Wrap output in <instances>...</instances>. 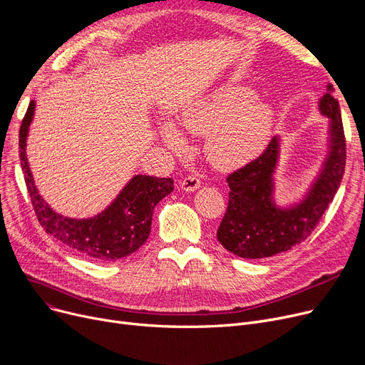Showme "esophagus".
<instances>
[{
	"mask_svg": "<svg viewBox=\"0 0 365 365\" xmlns=\"http://www.w3.org/2000/svg\"><path fill=\"white\" fill-rule=\"evenodd\" d=\"M200 185H201V182L197 176H187L180 183V187H182V190H185V192H195V190L200 187Z\"/></svg>",
	"mask_w": 365,
	"mask_h": 365,
	"instance_id": "1",
	"label": "esophagus"
}]
</instances>
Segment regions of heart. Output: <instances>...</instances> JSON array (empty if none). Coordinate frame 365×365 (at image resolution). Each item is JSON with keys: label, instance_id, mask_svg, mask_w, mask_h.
I'll return each instance as SVG.
<instances>
[{"label": "heart", "instance_id": "1", "mask_svg": "<svg viewBox=\"0 0 365 365\" xmlns=\"http://www.w3.org/2000/svg\"><path fill=\"white\" fill-rule=\"evenodd\" d=\"M275 113L269 103L257 99L250 86L229 83L187 105L179 115L182 128L192 134L207 130L204 150L220 170H232L256 158L269 140ZM163 142L175 152L185 148L179 130L168 123L161 127Z\"/></svg>", "mask_w": 365, "mask_h": 365}]
</instances>
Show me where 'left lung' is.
Returning <instances> with one entry per match:
<instances>
[{"label":"left lung","mask_w":365,"mask_h":365,"mask_svg":"<svg viewBox=\"0 0 365 365\" xmlns=\"http://www.w3.org/2000/svg\"><path fill=\"white\" fill-rule=\"evenodd\" d=\"M333 86L318 102L329 118L327 155L302 200L287 205L275 201V173L281 138L275 136L259 158L227 176L229 202L217 229L227 252L242 259H263L289 252L311 235L340 186L346 164V142Z\"/></svg>","instance_id":"1"}]
</instances>
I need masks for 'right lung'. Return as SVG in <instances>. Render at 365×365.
Masks as SVG:
<instances>
[{
    "label": "right lung",
    "mask_w": 365,
    "mask_h": 365,
    "mask_svg": "<svg viewBox=\"0 0 365 365\" xmlns=\"http://www.w3.org/2000/svg\"><path fill=\"white\" fill-rule=\"evenodd\" d=\"M34 112L35 101L29 103L19 131V155L35 215L46 232L94 262H115L138 252L150 234L153 208L175 189L173 179L136 175L103 212L87 219L62 216L38 192L29 168L26 140Z\"/></svg>",
    "instance_id": "1"
}]
</instances>
